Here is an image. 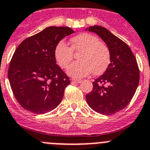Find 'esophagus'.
<instances>
[{
  "label": "esophagus",
  "mask_w": 150,
  "mask_h": 150,
  "mask_svg": "<svg viewBox=\"0 0 150 150\" xmlns=\"http://www.w3.org/2000/svg\"><path fill=\"white\" fill-rule=\"evenodd\" d=\"M72 81L73 82H77V83H81L82 81L81 80H79V79H72Z\"/></svg>",
  "instance_id": "1"
}]
</instances>
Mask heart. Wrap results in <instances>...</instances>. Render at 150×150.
Here are the masks:
<instances>
[{
    "instance_id": "obj_1",
    "label": "heart",
    "mask_w": 150,
    "mask_h": 150,
    "mask_svg": "<svg viewBox=\"0 0 150 150\" xmlns=\"http://www.w3.org/2000/svg\"><path fill=\"white\" fill-rule=\"evenodd\" d=\"M73 52L79 54V60L72 63L67 69V74L74 78H83L90 75H100L106 70L110 62L109 48L99 41L97 36L81 33L71 40V48L63 41L59 42L54 48V59L63 69L68 67L74 57Z\"/></svg>"
}]
</instances>
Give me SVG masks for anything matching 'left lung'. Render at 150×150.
<instances>
[{
    "label": "left lung",
    "instance_id": "1",
    "mask_svg": "<svg viewBox=\"0 0 150 150\" xmlns=\"http://www.w3.org/2000/svg\"><path fill=\"white\" fill-rule=\"evenodd\" d=\"M86 30L100 36L110 54V63L93 82V90L86 99L96 112L111 115L125 108L135 93L140 81L137 60L129 45L106 28L94 25Z\"/></svg>",
    "mask_w": 150,
    "mask_h": 150
}]
</instances>
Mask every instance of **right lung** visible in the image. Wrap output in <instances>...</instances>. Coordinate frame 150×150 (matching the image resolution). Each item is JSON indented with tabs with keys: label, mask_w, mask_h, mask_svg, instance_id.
Masks as SVG:
<instances>
[{
	"label": "right lung",
	"mask_w": 150,
	"mask_h": 150,
	"mask_svg": "<svg viewBox=\"0 0 150 150\" xmlns=\"http://www.w3.org/2000/svg\"><path fill=\"white\" fill-rule=\"evenodd\" d=\"M74 33L68 27H48L20 43L8 70L10 87L23 108L43 114L56 108L70 83L54 59V48Z\"/></svg>",
	"instance_id": "add662e5"
}]
</instances>
